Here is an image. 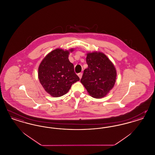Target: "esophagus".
Listing matches in <instances>:
<instances>
[{"label":"esophagus","mask_w":155,"mask_h":155,"mask_svg":"<svg viewBox=\"0 0 155 155\" xmlns=\"http://www.w3.org/2000/svg\"><path fill=\"white\" fill-rule=\"evenodd\" d=\"M78 75L79 78L81 79V78H82V73H80L78 74Z\"/></svg>","instance_id":"1"}]
</instances>
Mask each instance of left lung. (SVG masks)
Masks as SVG:
<instances>
[{"label": "left lung", "mask_w": 155, "mask_h": 155, "mask_svg": "<svg viewBox=\"0 0 155 155\" xmlns=\"http://www.w3.org/2000/svg\"><path fill=\"white\" fill-rule=\"evenodd\" d=\"M88 68L85 69L81 82L90 96L99 99L107 95L113 88L117 72L113 63L102 52L87 54Z\"/></svg>", "instance_id": "8db88e82"}]
</instances>
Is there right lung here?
<instances>
[{
    "instance_id": "right-lung-1",
    "label": "right lung",
    "mask_w": 155,
    "mask_h": 155,
    "mask_svg": "<svg viewBox=\"0 0 155 155\" xmlns=\"http://www.w3.org/2000/svg\"><path fill=\"white\" fill-rule=\"evenodd\" d=\"M58 48L49 53L38 67V78L45 91L54 97L68 92L73 84L80 80L74 72V65L68 60L70 52Z\"/></svg>"
}]
</instances>
